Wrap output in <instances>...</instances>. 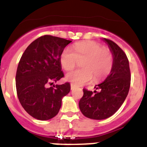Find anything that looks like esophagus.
<instances>
[{
	"label": "esophagus",
	"instance_id": "1",
	"mask_svg": "<svg viewBox=\"0 0 147 147\" xmlns=\"http://www.w3.org/2000/svg\"><path fill=\"white\" fill-rule=\"evenodd\" d=\"M74 88H75V85H74L73 84H71V89L74 90Z\"/></svg>",
	"mask_w": 147,
	"mask_h": 147
}]
</instances>
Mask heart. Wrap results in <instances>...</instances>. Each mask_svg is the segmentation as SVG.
<instances>
[{"instance_id": "obj_1", "label": "heart", "mask_w": 147, "mask_h": 147, "mask_svg": "<svg viewBox=\"0 0 147 147\" xmlns=\"http://www.w3.org/2000/svg\"><path fill=\"white\" fill-rule=\"evenodd\" d=\"M62 68L71 71L82 62V69L67 73L65 80L74 85H82L105 78L112 70L113 58L110 51L94 41L76 43L74 51L69 48L62 51L59 57Z\"/></svg>"}]
</instances>
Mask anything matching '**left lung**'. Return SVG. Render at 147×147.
I'll return each mask as SVG.
<instances>
[{"label": "left lung", "mask_w": 147, "mask_h": 147, "mask_svg": "<svg viewBox=\"0 0 147 147\" xmlns=\"http://www.w3.org/2000/svg\"><path fill=\"white\" fill-rule=\"evenodd\" d=\"M113 57L110 74L104 82L96 85V90L83 89V96L79 102L82 113L96 120L107 119L113 115L124 103L130 87L129 60L124 51L116 43L104 38Z\"/></svg>", "instance_id": "1"}]
</instances>
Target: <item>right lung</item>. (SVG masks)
I'll return each instance as SVG.
<instances>
[{
    "label": "right lung",
    "mask_w": 147,
    "mask_h": 147,
    "mask_svg": "<svg viewBox=\"0 0 147 147\" xmlns=\"http://www.w3.org/2000/svg\"><path fill=\"white\" fill-rule=\"evenodd\" d=\"M71 40L44 35L32 42L18 63L16 90L24 110L38 120H49L57 115L62 98L71 90L69 82L48 85L64 76L59 57Z\"/></svg>",
    "instance_id": "1"
}]
</instances>
